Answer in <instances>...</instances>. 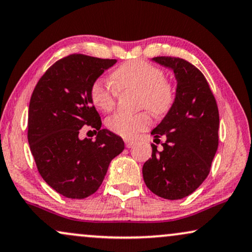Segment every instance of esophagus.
<instances>
[{
    "label": "esophagus",
    "instance_id": "obj_1",
    "mask_svg": "<svg viewBox=\"0 0 252 252\" xmlns=\"http://www.w3.org/2000/svg\"><path fill=\"white\" fill-rule=\"evenodd\" d=\"M124 143H126V148H132L133 144H135V141H132V139H126Z\"/></svg>",
    "mask_w": 252,
    "mask_h": 252
}]
</instances>
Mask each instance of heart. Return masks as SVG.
I'll return each mask as SVG.
<instances>
[{
    "label": "heart",
    "mask_w": 252,
    "mask_h": 252,
    "mask_svg": "<svg viewBox=\"0 0 252 252\" xmlns=\"http://www.w3.org/2000/svg\"><path fill=\"white\" fill-rule=\"evenodd\" d=\"M111 81L119 92L138 91L139 108H148L155 115L166 114L176 100V89L164 78L163 69L144 60H129L122 63L111 73ZM116 90L102 79H97L91 87L92 102L104 113L111 111L116 106ZM150 126L151 116L148 111L135 115L117 113L107 120V128L123 138H133Z\"/></svg>",
    "instance_id": "b5f03b06"
}]
</instances>
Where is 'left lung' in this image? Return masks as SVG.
Segmentation results:
<instances>
[{
  "label": "left lung",
  "instance_id": "obj_1",
  "mask_svg": "<svg viewBox=\"0 0 252 252\" xmlns=\"http://www.w3.org/2000/svg\"><path fill=\"white\" fill-rule=\"evenodd\" d=\"M177 79L173 106L151 131L155 143L164 137L163 151L152 144V156L143 165L148 189L167 200L189 196L208 177L219 146L220 117L216 100L205 75L187 60L156 57Z\"/></svg>",
  "mask_w": 252,
  "mask_h": 252
}]
</instances>
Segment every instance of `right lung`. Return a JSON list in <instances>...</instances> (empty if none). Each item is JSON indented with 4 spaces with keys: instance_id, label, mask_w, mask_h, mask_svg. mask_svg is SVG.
Returning <instances> with one entry per match:
<instances>
[{
    "instance_id": "obj_1",
    "label": "right lung",
    "mask_w": 252,
    "mask_h": 252,
    "mask_svg": "<svg viewBox=\"0 0 252 252\" xmlns=\"http://www.w3.org/2000/svg\"><path fill=\"white\" fill-rule=\"evenodd\" d=\"M116 63L73 53L53 63L37 82L29 104L28 141L38 172L69 199H85L101 186L110 161L124 150L120 136L101 129L91 87ZM94 128L95 141L78 138Z\"/></svg>"
}]
</instances>
